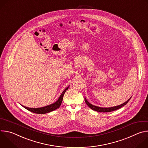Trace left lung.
<instances>
[{
  "instance_id": "1",
  "label": "left lung",
  "mask_w": 148,
  "mask_h": 148,
  "mask_svg": "<svg viewBox=\"0 0 148 148\" xmlns=\"http://www.w3.org/2000/svg\"><path fill=\"white\" fill-rule=\"evenodd\" d=\"M131 98V97L128 99L126 101H125L124 103L118 105V106H115V107H109V108H102V107H97V106H95V105L90 103L87 100V99L85 98V101L86 103H87V105L92 110L97 111V112H111L113 111H115L116 110H118L119 108H121V107H123L124 105H125L126 103L128 102V101L130 100V99Z\"/></svg>"
}]
</instances>
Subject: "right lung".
<instances>
[{"instance_id": "add662e5", "label": "right lung", "mask_w": 148, "mask_h": 148, "mask_svg": "<svg viewBox=\"0 0 148 148\" xmlns=\"http://www.w3.org/2000/svg\"><path fill=\"white\" fill-rule=\"evenodd\" d=\"M69 87L70 86H68L64 91H62V92L60 95V96L58 98V99H57V101H56L55 102H54L53 103L47 105V106H45V107H43L37 108H29V107H25V106H23V105H22V107H23L25 108H26V110H27L28 111H29L32 112H33V113H35V114H46V113L51 112V111H53L54 110H56V109H57L60 107V106L62 103V101L63 96H64L66 91L69 89Z\"/></svg>"}]
</instances>
